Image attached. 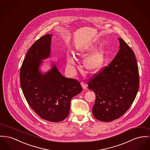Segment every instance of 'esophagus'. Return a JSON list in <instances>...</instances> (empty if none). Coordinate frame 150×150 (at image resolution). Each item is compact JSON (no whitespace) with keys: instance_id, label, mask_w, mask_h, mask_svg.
Wrapping results in <instances>:
<instances>
[{"instance_id":"esophagus-1","label":"esophagus","mask_w":150,"mask_h":150,"mask_svg":"<svg viewBox=\"0 0 150 150\" xmlns=\"http://www.w3.org/2000/svg\"><path fill=\"white\" fill-rule=\"evenodd\" d=\"M81 85L82 86V88H83V89H86V87H87V85L83 82H81Z\"/></svg>"}]
</instances>
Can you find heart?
<instances>
[{
    "mask_svg": "<svg viewBox=\"0 0 150 150\" xmlns=\"http://www.w3.org/2000/svg\"><path fill=\"white\" fill-rule=\"evenodd\" d=\"M77 57L86 58L83 60V67L91 74L98 73L104 67L107 59V49L105 46L98 43H92L80 47L76 52ZM69 68L76 65V59L74 55L68 54L67 57Z\"/></svg>",
    "mask_w": 150,
    "mask_h": 150,
    "instance_id": "heart-1",
    "label": "heart"
}]
</instances>
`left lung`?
Listing matches in <instances>:
<instances>
[{"label":"left lung","instance_id":"8db88e82","mask_svg":"<svg viewBox=\"0 0 150 150\" xmlns=\"http://www.w3.org/2000/svg\"><path fill=\"white\" fill-rule=\"evenodd\" d=\"M120 50L111 62L88 83L96 94L92 111L100 121L119 118L129 109L139 88V71L135 54L120 38Z\"/></svg>","mask_w":150,"mask_h":150}]
</instances>
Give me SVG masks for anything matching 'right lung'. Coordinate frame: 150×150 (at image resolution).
Here are the masks:
<instances>
[{"label": "right lung", "instance_id": "add662e5", "mask_svg": "<svg viewBox=\"0 0 150 150\" xmlns=\"http://www.w3.org/2000/svg\"><path fill=\"white\" fill-rule=\"evenodd\" d=\"M52 36L41 37L28 50L21 67L20 85L30 106L40 118L59 122L68 116L70 100L82 88L79 81L64 77L54 62L51 61L47 71L41 70L42 60L50 57Z\"/></svg>", "mask_w": 150, "mask_h": 150}]
</instances>
